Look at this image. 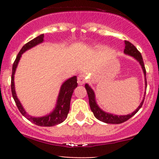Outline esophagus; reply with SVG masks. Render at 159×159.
<instances>
[{
	"label": "esophagus",
	"instance_id": "34e87169",
	"mask_svg": "<svg viewBox=\"0 0 159 159\" xmlns=\"http://www.w3.org/2000/svg\"><path fill=\"white\" fill-rule=\"evenodd\" d=\"M86 81H87V77H86V75H84V74H81V75H80L78 77V84L82 85V84H84Z\"/></svg>",
	"mask_w": 159,
	"mask_h": 159
}]
</instances>
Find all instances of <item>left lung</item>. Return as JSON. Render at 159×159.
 I'll return each mask as SVG.
<instances>
[{
  "mask_svg": "<svg viewBox=\"0 0 159 159\" xmlns=\"http://www.w3.org/2000/svg\"><path fill=\"white\" fill-rule=\"evenodd\" d=\"M125 47L124 50L125 54L134 57L136 61H138L139 62L141 67H142L144 75H145V92H146V70H145V65H144V61L143 59H142V54H141V53L138 51L137 48H136L131 43H130L129 41H125ZM85 89L86 91H87L88 95H89L90 108H91V111L94 113V117H95L97 119H98L99 121H103V122L107 123V124H121V123H123L125 122V121H127V120H129V118H131V117L133 116V115H135V114L139 111V110L142 108V105H143L144 100H145V97H144L143 100L142 101V102L140 103L139 106L138 107L137 109L134 111H133L131 114H129V115H117L111 113H108V112H105L102 109H101V108H99L97 102H96L95 94H94L93 89H91L88 84H85ZM145 95L144 96H145Z\"/></svg>",
  "mask_w": 159,
  "mask_h": 159,
  "instance_id": "obj_1",
  "label": "left lung"
}]
</instances>
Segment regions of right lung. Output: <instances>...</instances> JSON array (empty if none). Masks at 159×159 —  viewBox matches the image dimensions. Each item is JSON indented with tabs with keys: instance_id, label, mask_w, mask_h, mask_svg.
Returning <instances> with one entry per match:
<instances>
[{
	"instance_id": "right-lung-1",
	"label": "right lung",
	"mask_w": 159,
	"mask_h": 159,
	"mask_svg": "<svg viewBox=\"0 0 159 159\" xmlns=\"http://www.w3.org/2000/svg\"><path fill=\"white\" fill-rule=\"evenodd\" d=\"M44 41V34H41L37 38H34L33 40L30 41L27 44L22 47L20 51H19L12 67V75H11V92H12V96L14 98V100L15 102L17 108L20 111V113L23 116L30 121H31L34 124L37 125L38 126H43V127H51V126H54L56 125L61 124L68 117V114L70 110V98H71L72 94L74 92V90L78 86L77 83V77L73 76L71 78H68V80L65 81L61 84L59 91L58 96H57V100L56 102L55 108L54 110L49 113L48 115H46L42 117H33L30 116L26 112L25 108L22 106L21 103L17 98V94H16L15 87H14V74H15L16 68H17L18 62L21 57L23 53L28 51L32 48L35 47L38 44H41Z\"/></svg>"
}]
</instances>
